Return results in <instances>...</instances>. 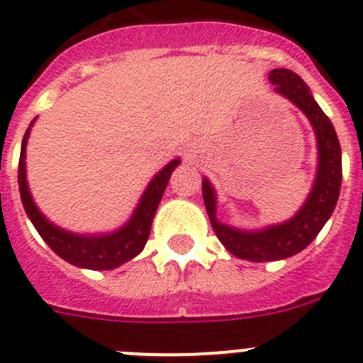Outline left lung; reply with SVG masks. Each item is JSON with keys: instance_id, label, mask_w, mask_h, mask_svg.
<instances>
[{"instance_id": "1", "label": "left lung", "mask_w": 363, "mask_h": 363, "mask_svg": "<svg viewBox=\"0 0 363 363\" xmlns=\"http://www.w3.org/2000/svg\"><path fill=\"white\" fill-rule=\"evenodd\" d=\"M269 82L274 85L277 94L289 99L309 120L316 138L318 162H316L313 187L296 214L289 220L271 223L259 229H242V227L221 223L216 218V189L211 184V179L203 176L201 191H203L205 209L218 240L230 255L247 262H274L303 251L331 218L342 185V149H340L338 136L331 120L323 114L316 99L311 94L307 83L289 69H272L269 72Z\"/></svg>"}]
</instances>
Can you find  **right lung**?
I'll return each instance as SVG.
<instances>
[{
    "instance_id": "right-lung-1",
    "label": "right lung",
    "mask_w": 363,
    "mask_h": 363,
    "mask_svg": "<svg viewBox=\"0 0 363 363\" xmlns=\"http://www.w3.org/2000/svg\"><path fill=\"white\" fill-rule=\"evenodd\" d=\"M34 121H36V118L30 121L23 136V142H21L18 184L25 213H27L28 220L32 221V225L36 227L41 238L45 240V243L65 262L79 269H91V271L116 269L127 264L129 259L136 258L143 251V247L149 240L154 214H156V209L162 201L169 178H171L176 167L182 163V160H171L163 169H160L154 174L138 205L134 207L133 214L123 225L114 230H107V233H74V230L56 225L54 221L45 216L32 198L30 189H28L27 162L25 160H27V143Z\"/></svg>"
}]
</instances>
